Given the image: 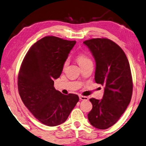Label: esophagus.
Here are the masks:
<instances>
[{
	"instance_id": "1",
	"label": "esophagus",
	"mask_w": 146,
	"mask_h": 146,
	"mask_svg": "<svg viewBox=\"0 0 146 146\" xmlns=\"http://www.w3.org/2000/svg\"><path fill=\"white\" fill-rule=\"evenodd\" d=\"M80 100H88V97H87V96H85L80 95Z\"/></svg>"
}]
</instances>
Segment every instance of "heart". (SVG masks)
Wrapping results in <instances>:
<instances>
[{"mask_svg": "<svg viewBox=\"0 0 146 146\" xmlns=\"http://www.w3.org/2000/svg\"><path fill=\"white\" fill-rule=\"evenodd\" d=\"M77 60H78V64H80V66H82L85 65V64L89 63V62H92L91 59L89 57V56L87 55L86 53H80L78 55ZM68 61L67 60L64 62V63L63 64V69L65 68L66 66L68 65Z\"/></svg>", "mask_w": 146, "mask_h": 146, "instance_id": "obj_1", "label": "heart"}]
</instances>
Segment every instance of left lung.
<instances>
[{
	"label": "left lung",
	"instance_id": "1",
	"mask_svg": "<svg viewBox=\"0 0 146 146\" xmlns=\"http://www.w3.org/2000/svg\"><path fill=\"white\" fill-rule=\"evenodd\" d=\"M84 43L95 57V82L105 87L102 100H89L93 108L88 119L96 129H107L119 119L131 102L133 84L130 64L123 50L111 40L93 38Z\"/></svg>",
	"mask_w": 146,
	"mask_h": 146
}]
</instances>
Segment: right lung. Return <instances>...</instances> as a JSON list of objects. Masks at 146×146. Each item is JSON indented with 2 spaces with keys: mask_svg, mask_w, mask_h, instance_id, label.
I'll return each instance as SVG.
<instances>
[{
  "mask_svg": "<svg viewBox=\"0 0 146 146\" xmlns=\"http://www.w3.org/2000/svg\"><path fill=\"white\" fill-rule=\"evenodd\" d=\"M76 42L45 36L31 47L20 66L17 77L20 97L33 115L48 126L63 123L79 101L77 95H63L53 86V80L61 74Z\"/></svg>",
  "mask_w": 146,
  "mask_h": 146,
  "instance_id": "add662e5",
  "label": "right lung"
}]
</instances>
